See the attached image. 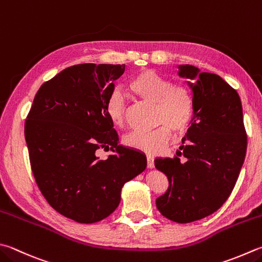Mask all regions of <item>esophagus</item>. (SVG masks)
<instances>
[{
  "label": "esophagus",
  "mask_w": 262,
  "mask_h": 262,
  "mask_svg": "<svg viewBox=\"0 0 262 262\" xmlns=\"http://www.w3.org/2000/svg\"><path fill=\"white\" fill-rule=\"evenodd\" d=\"M147 166L149 167V169L154 167V159H152L151 156H147Z\"/></svg>",
  "instance_id": "obj_1"
}]
</instances>
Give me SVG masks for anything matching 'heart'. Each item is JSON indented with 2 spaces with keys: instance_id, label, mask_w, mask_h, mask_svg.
Segmentation results:
<instances>
[{
  "instance_id": "obj_1",
  "label": "heart",
  "mask_w": 262,
  "mask_h": 262,
  "mask_svg": "<svg viewBox=\"0 0 262 262\" xmlns=\"http://www.w3.org/2000/svg\"><path fill=\"white\" fill-rule=\"evenodd\" d=\"M132 93L145 102L156 105L155 122L162 124L152 131H132L124 138V144L146 154H157L166 146L171 130L176 135L185 132L192 117V103L188 89L174 84L170 78L151 70L142 71L129 82ZM107 116L113 125L122 127L125 123V99L114 90L106 102Z\"/></svg>"
}]
</instances>
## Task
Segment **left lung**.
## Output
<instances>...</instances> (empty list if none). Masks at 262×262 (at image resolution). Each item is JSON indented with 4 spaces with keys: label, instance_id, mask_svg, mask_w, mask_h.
I'll use <instances>...</instances> for the list:
<instances>
[{
    "label": "left lung",
    "instance_id": "1",
    "mask_svg": "<svg viewBox=\"0 0 262 262\" xmlns=\"http://www.w3.org/2000/svg\"><path fill=\"white\" fill-rule=\"evenodd\" d=\"M191 92L192 118L177 155L156 157L169 187L156 199L165 218L188 224L219 210L233 191L246 154L238 93L216 74L178 65Z\"/></svg>",
    "mask_w": 262,
    "mask_h": 262
}]
</instances>
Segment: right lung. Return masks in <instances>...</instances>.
<instances>
[{"label": "right lung", "instance_id": "add662e5", "mask_svg": "<svg viewBox=\"0 0 262 262\" xmlns=\"http://www.w3.org/2000/svg\"><path fill=\"white\" fill-rule=\"evenodd\" d=\"M124 65L82 63L38 89L25 139L39 190L59 213L76 223L105 219L121 202L125 182L147 166L144 152L118 145L106 102ZM114 155L100 160L96 150Z\"/></svg>", "mask_w": 262, "mask_h": 262}]
</instances>
